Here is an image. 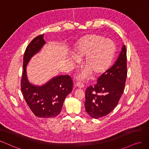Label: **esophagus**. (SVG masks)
Returning <instances> with one entry per match:
<instances>
[{
  "label": "esophagus",
  "instance_id": "obj_1",
  "mask_svg": "<svg viewBox=\"0 0 149 149\" xmlns=\"http://www.w3.org/2000/svg\"><path fill=\"white\" fill-rule=\"evenodd\" d=\"M76 86H77V87L78 88H82L84 87V84L82 82H78V83H77Z\"/></svg>",
  "mask_w": 149,
  "mask_h": 149
}]
</instances>
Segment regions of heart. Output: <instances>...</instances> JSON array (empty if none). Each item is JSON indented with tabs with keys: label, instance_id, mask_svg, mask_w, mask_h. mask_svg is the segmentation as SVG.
I'll return each instance as SVG.
<instances>
[{
	"label": "heart",
	"instance_id": "1",
	"mask_svg": "<svg viewBox=\"0 0 149 149\" xmlns=\"http://www.w3.org/2000/svg\"><path fill=\"white\" fill-rule=\"evenodd\" d=\"M115 51L114 42L109 38L95 34L81 38L75 47L74 54L77 59H84V65L87 69L81 72L77 79L83 80L90 73L95 77L104 74L111 64ZM71 59L74 64L77 62L74 56H71Z\"/></svg>",
	"mask_w": 149,
	"mask_h": 149
}]
</instances>
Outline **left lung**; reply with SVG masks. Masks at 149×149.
Returning a JSON list of instances; mask_svg holds the SVG:
<instances>
[{"mask_svg": "<svg viewBox=\"0 0 149 149\" xmlns=\"http://www.w3.org/2000/svg\"><path fill=\"white\" fill-rule=\"evenodd\" d=\"M127 56L123 45L116 61L85 92V111L95 119L107 116L117 106L124 92L127 77Z\"/></svg>", "mask_w": 149, "mask_h": 149, "instance_id": "8db88e82", "label": "left lung"}]
</instances>
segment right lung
<instances>
[{
    "label": "right lung",
    "mask_w": 149,
    "mask_h": 149,
    "mask_svg": "<svg viewBox=\"0 0 149 149\" xmlns=\"http://www.w3.org/2000/svg\"><path fill=\"white\" fill-rule=\"evenodd\" d=\"M44 34L36 36L26 47L23 56V71L21 90L28 107L36 116L54 118L61 111L65 97L72 90L73 81L69 75L54 77L41 86L33 85L28 81L26 65L31 57L45 45Z\"/></svg>",
    "instance_id": "obj_1"
}]
</instances>
